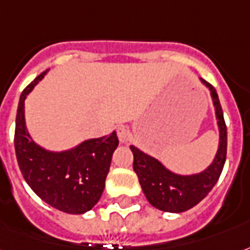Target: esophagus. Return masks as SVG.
Segmentation results:
<instances>
[{"label":"esophagus","mask_w":250,"mask_h":250,"mask_svg":"<svg viewBox=\"0 0 250 250\" xmlns=\"http://www.w3.org/2000/svg\"><path fill=\"white\" fill-rule=\"evenodd\" d=\"M117 133H118V138H119V142L121 143L125 144V143L129 142V139H131V132H129L128 127H125V125L118 127Z\"/></svg>","instance_id":"obj_1"}]
</instances>
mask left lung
Segmentation results:
<instances>
[{
	"label": "left lung",
	"mask_w": 250,
	"mask_h": 250,
	"mask_svg": "<svg viewBox=\"0 0 250 250\" xmlns=\"http://www.w3.org/2000/svg\"><path fill=\"white\" fill-rule=\"evenodd\" d=\"M201 83L209 91L218 125L219 144L212 163L199 173L178 174L167 169L160 160L138 146H129L133 153V170L139 178L146 201L165 212H184L197 206L212 190L222 174L227 156V127L218 93L205 80Z\"/></svg>",
	"instance_id": "obj_1"
}]
</instances>
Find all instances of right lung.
Instances as JSON below:
<instances>
[{
    "label": "right lung",
    "instance_id": "obj_1",
    "mask_svg": "<svg viewBox=\"0 0 250 250\" xmlns=\"http://www.w3.org/2000/svg\"><path fill=\"white\" fill-rule=\"evenodd\" d=\"M47 72L38 76L21 94L15 119V155L23 178L38 197L66 214H85L104 193L119 140L114 131L108 136L87 139L65 150H49L39 146L26 125L24 101Z\"/></svg>",
    "mask_w": 250,
    "mask_h": 250
}]
</instances>
